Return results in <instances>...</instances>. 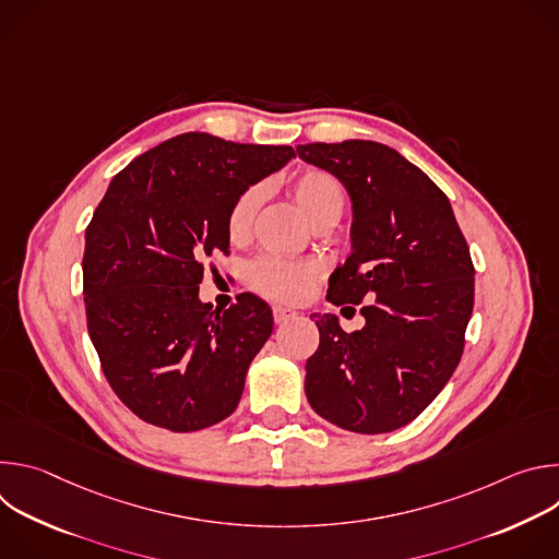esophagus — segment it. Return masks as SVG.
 Here are the masks:
<instances>
[{
  "instance_id": "1",
  "label": "esophagus",
  "mask_w": 559,
  "mask_h": 559,
  "mask_svg": "<svg viewBox=\"0 0 559 559\" xmlns=\"http://www.w3.org/2000/svg\"><path fill=\"white\" fill-rule=\"evenodd\" d=\"M272 316H274V323H276V325H283V323L294 321V318L298 316V311H294V309H289V307H283V305H274V307H272Z\"/></svg>"
}]
</instances>
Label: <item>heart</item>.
Listing matches in <instances>:
<instances>
[{
    "mask_svg": "<svg viewBox=\"0 0 559 559\" xmlns=\"http://www.w3.org/2000/svg\"><path fill=\"white\" fill-rule=\"evenodd\" d=\"M292 194L316 229H330L343 216L347 197L341 181L318 168L298 173L292 179ZM263 201V188L252 186L234 199L225 216V229L231 243H243L250 238L259 205ZM318 276L316 265L305 261H287L265 254L250 265V285L272 300H298Z\"/></svg>",
    "mask_w": 559,
    "mask_h": 559,
    "instance_id": "1",
    "label": "heart"
}]
</instances>
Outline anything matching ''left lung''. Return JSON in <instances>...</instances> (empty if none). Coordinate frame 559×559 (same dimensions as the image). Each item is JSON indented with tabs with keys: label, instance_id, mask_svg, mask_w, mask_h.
<instances>
[{
	"label": "left lung",
	"instance_id": "left-lung-1",
	"mask_svg": "<svg viewBox=\"0 0 559 559\" xmlns=\"http://www.w3.org/2000/svg\"><path fill=\"white\" fill-rule=\"evenodd\" d=\"M298 156L332 173L354 205V252L328 300L360 305L365 328L343 332L313 313L311 409L354 433H386L418 418L455 371L473 311V261L447 194L403 154L376 141L305 143Z\"/></svg>",
	"mask_w": 559,
	"mask_h": 559
}]
</instances>
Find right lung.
I'll list each match as a JSON object with an SVG mask.
<instances>
[{
  "mask_svg": "<svg viewBox=\"0 0 559 559\" xmlns=\"http://www.w3.org/2000/svg\"><path fill=\"white\" fill-rule=\"evenodd\" d=\"M292 156V145L186 132L110 181L86 227L88 334L112 391L143 423L199 431L241 401L248 367L272 334V309L250 292L212 309L199 285L207 259L229 254L234 199Z\"/></svg>",
  "mask_w": 559,
  "mask_h": 559,
  "instance_id": "add662e5",
  "label": "right lung"
}]
</instances>
